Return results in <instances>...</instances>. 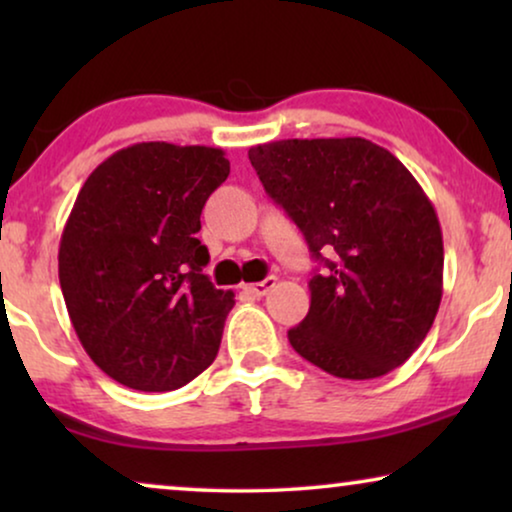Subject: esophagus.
I'll return each instance as SVG.
<instances>
[{
  "instance_id": "esophagus-1",
  "label": "esophagus",
  "mask_w": 512,
  "mask_h": 512,
  "mask_svg": "<svg viewBox=\"0 0 512 512\" xmlns=\"http://www.w3.org/2000/svg\"><path fill=\"white\" fill-rule=\"evenodd\" d=\"M275 286H277V277H265L263 282L247 284V286H244V291H249L251 296L261 298V296H268V293H270L272 289H275Z\"/></svg>"
}]
</instances>
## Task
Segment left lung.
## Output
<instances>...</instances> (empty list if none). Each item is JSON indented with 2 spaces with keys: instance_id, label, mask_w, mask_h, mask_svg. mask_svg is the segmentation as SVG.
<instances>
[{
  "instance_id": "obj_1",
  "label": "left lung",
  "mask_w": 512,
  "mask_h": 512,
  "mask_svg": "<svg viewBox=\"0 0 512 512\" xmlns=\"http://www.w3.org/2000/svg\"><path fill=\"white\" fill-rule=\"evenodd\" d=\"M249 160L324 265L293 349L342 380L408 361L438 314L445 258L436 209L408 167L363 137L279 139L251 146Z\"/></svg>"
}]
</instances>
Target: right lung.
Here are the masks:
<instances>
[{
    "instance_id": "add662e5",
    "label": "right lung",
    "mask_w": 512,
    "mask_h": 512,
    "mask_svg": "<svg viewBox=\"0 0 512 512\" xmlns=\"http://www.w3.org/2000/svg\"><path fill=\"white\" fill-rule=\"evenodd\" d=\"M230 174L212 146L142 142L81 186L58 275L72 326L95 366L137 391L184 387L212 366L235 293L202 268L200 214Z\"/></svg>"
}]
</instances>
